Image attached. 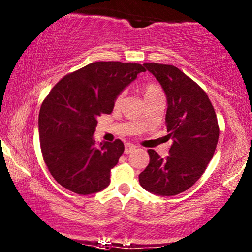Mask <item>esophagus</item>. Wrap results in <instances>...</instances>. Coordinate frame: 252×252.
<instances>
[{
	"mask_svg": "<svg viewBox=\"0 0 252 252\" xmlns=\"http://www.w3.org/2000/svg\"><path fill=\"white\" fill-rule=\"evenodd\" d=\"M135 148H136V147H135L134 144H132V143H126V144H125V153H126V155H128V153L132 152Z\"/></svg>",
	"mask_w": 252,
	"mask_h": 252,
	"instance_id": "obj_1",
	"label": "esophagus"
}]
</instances>
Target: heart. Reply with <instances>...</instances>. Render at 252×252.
Here are the masks:
<instances>
[{
    "label": "heart",
    "instance_id": "obj_1",
    "mask_svg": "<svg viewBox=\"0 0 252 252\" xmlns=\"http://www.w3.org/2000/svg\"><path fill=\"white\" fill-rule=\"evenodd\" d=\"M160 93H162V91L158 85H156V84H148V85L144 87V97L155 95V94H160ZM122 100H123V94H119V95L116 97L115 103L119 104Z\"/></svg>",
    "mask_w": 252,
    "mask_h": 252
}]
</instances>
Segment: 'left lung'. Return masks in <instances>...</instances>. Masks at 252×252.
I'll use <instances>...</instances> for the list:
<instances>
[{"label":"left lung","mask_w":252,"mask_h":252,"mask_svg":"<svg viewBox=\"0 0 252 252\" xmlns=\"http://www.w3.org/2000/svg\"><path fill=\"white\" fill-rule=\"evenodd\" d=\"M167 96L166 126L173 140L166 159L148 150L150 162L138 175L141 187L157 195L187 191L205 173L216 150L220 127L207 93L171 64L144 63Z\"/></svg>","instance_id":"8db88e82"}]
</instances>
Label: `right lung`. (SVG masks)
<instances>
[{
	"mask_svg": "<svg viewBox=\"0 0 252 252\" xmlns=\"http://www.w3.org/2000/svg\"><path fill=\"white\" fill-rule=\"evenodd\" d=\"M138 63L97 61L65 75L42 103L38 132L43 159L60 185L77 194L100 192L125 147L120 140L97 144V117L111 114L116 97L137 75Z\"/></svg>",
	"mask_w": 252,
	"mask_h": 252,
	"instance_id": "obj_1",
	"label": "right lung"
}]
</instances>
